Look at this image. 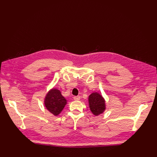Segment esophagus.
<instances>
[{"mask_svg": "<svg viewBox=\"0 0 157 157\" xmlns=\"http://www.w3.org/2000/svg\"><path fill=\"white\" fill-rule=\"evenodd\" d=\"M73 98L76 101H79L80 99V96H75Z\"/></svg>", "mask_w": 157, "mask_h": 157, "instance_id": "obj_1", "label": "esophagus"}]
</instances>
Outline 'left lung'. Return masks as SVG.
Returning <instances> with one entry per match:
<instances>
[{
	"mask_svg": "<svg viewBox=\"0 0 157 157\" xmlns=\"http://www.w3.org/2000/svg\"><path fill=\"white\" fill-rule=\"evenodd\" d=\"M89 105L90 110L95 116L102 114L105 109V100L98 93H93L89 96Z\"/></svg>",
	"mask_w": 157,
	"mask_h": 157,
	"instance_id": "left-lung-1",
	"label": "left lung"
}]
</instances>
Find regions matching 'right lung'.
I'll use <instances>...</instances> for the list:
<instances>
[{"label": "right lung", "mask_w": 157, "mask_h": 157, "mask_svg": "<svg viewBox=\"0 0 157 157\" xmlns=\"http://www.w3.org/2000/svg\"><path fill=\"white\" fill-rule=\"evenodd\" d=\"M66 104V99L59 90L55 88L48 92L44 99L45 107L55 116H58L61 113Z\"/></svg>", "instance_id": "obj_1"}]
</instances>
